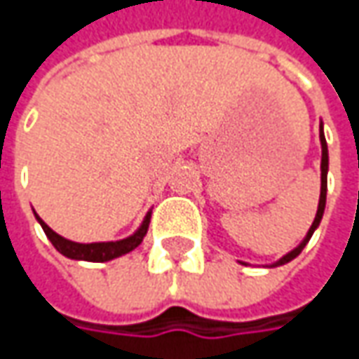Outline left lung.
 Wrapping results in <instances>:
<instances>
[{"instance_id":"left-lung-1","label":"left lung","mask_w":359,"mask_h":359,"mask_svg":"<svg viewBox=\"0 0 359 359\" xmlns=\"http://www.w3.org/2000/svg\"><path fill=\"white\" fill-rule=\"evenodd\" d=\"M320 144H322V187H320V203H318V212H316V217H313V224H311V228L308 229V233H306V238L302 240V243L294 248L292 252H287V254L280 257L276 264H271L269 268H276V266H283V264H287V262H292L294 257L302 254V250L306 248V243L310 241L311 233L318 229L320 226V222H322V217H324V210H325V194H327V144H325V135H324V123H320ZM243 264V262H241ZM243 266H248V264H243Z\"/></svg>"}]
</instances>
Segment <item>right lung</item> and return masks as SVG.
Instances as JSON below:
<instances>
[{
  "label": "right lung",
  "instance_id": "add662e5",
  "mask_svg": "<svg viewBox=\"0 0 359 359\" xmlns=\"http://www.w3.org/2000/svg\"><path fill=\"white\" fill-rule=\"evenodd\" d=\"M149 217L151 212H147L142 222V226L131 233L130 238H123L118 241H93V243H77V241L65 240L60 233H55L53 229L49 228L48 224L35 214V219L41 224V228L46 231L48 240L53 243V248L63 254L69 259H83V262H109L116 259L119 255L130 254L131 250H135L142 241H144L147 228H149Z\"/></svg>",
  "mask_w": 359,
  "mask_h": 359
}]
</instances>
